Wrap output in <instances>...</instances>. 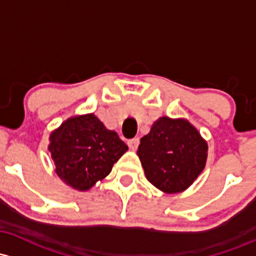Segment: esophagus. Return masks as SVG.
<instances>
[{"instance_id": "obj_1", "label": "esophagus", "mask_w": 256, "mask_h": 256, "mask_svg": "<svg viewBox=\"0 0 256 256\" xmlns=\"http://www.w3.org/2000/svg\"><path fill=\"white\" fill-rule=\"evenodd\" d=\"M138 144H140L138 137H134V138H131V140H128V146L130 147V150H137Z\"/></svg>"}]
</instances>
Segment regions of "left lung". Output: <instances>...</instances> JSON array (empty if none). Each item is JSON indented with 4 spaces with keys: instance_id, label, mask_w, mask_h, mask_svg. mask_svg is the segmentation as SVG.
Returning <instances> with one entry per match:
<instances>
[{
    "instance_id": "obj_1",
    "label": "left lung",
    "mask_w": 256,
    "mask_h": 256,
    "mask_svg": "<svg viewBox=\"0 0 256 256\" xmlns=\"http://www.w3.org/2000/svg\"><path fill=\"white\" fill-rule=\"evenodd\" d=\"M206 150V142L190 122L164 116L142 137L137 154L152 184L166 193H178L203 171Z\"/></svg>"
}]
</instances>
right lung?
Masks as SVG:
<instances>
[{
    "label": "right lung",
    "mask_w": 256,
    "mask_h": 256,
    "mask_svg": "<svg viewBox=\"0 0 256 256\" xmlns=\"http://www.w3.org/2000/svg\"><path fill=\"white\" fill-rule=\"evenodd\" d=\"M56 172L75 190H87L112 171L128 150L116 132L94 114L70 118L50 137Z\"/></svg>",
    "instance_id": "add662e5"
}]
</instances>
